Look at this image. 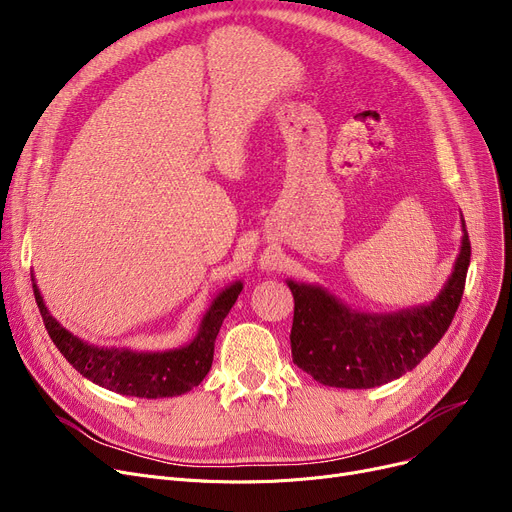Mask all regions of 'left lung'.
Listing matches in <instances>:
<instances>
[{
    "label": "left lung",
    "instance_id": "8db88e82",
    "mask_svg": "<svg viewBox=\"0 0 512 512\" xmlns=\"http://www.w3.org/2000/svg\"><path fill=\"white\" fill-rule=\"evenodd\" d=\"M463 222L461 251L434 301L392 313L351 309L319 284L286 280L294 297L292 361L332 388H375L415 369L440 342L463 299L471 242Z\"/></svg>",
    "mask_w": 512,
    "mask_h": 512
}]
</instances>
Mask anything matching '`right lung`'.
<instances>
[{
    "label": "right lung",
    "instance_id": "right-lung-1",
    "mask_svg": "<svg viewBox=\"0 0 512 512\" xmlns=\"http://www.w3.org/2000/svg\"><path fill=\"white\" fill-rule=\"evenodd\" d=\"M240 290L242 282L236 280L211 301L197 336L188 344L170 348V351H130L120 346H97L68 332L45 307L41 290L33 278L35 301L45 330L66 361L93 384L137 398L180 396L203 382L211 369L215 338Z\"/></svg>",
    "mask_w": 512,
    "mask_h": 512
}]
</instances>
